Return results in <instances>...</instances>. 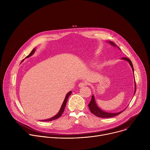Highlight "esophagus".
<instances>
[{
  "instance_id": "obj_1",
  "label": "esophagus",
  "mask_w": 150,
  "mask_h": 150,
  "mask_svg": "<svg viewBox=\"0 0 150 150\" xmlns=\"http://www.w3.org/2000/svg\"><path fill=\"white\" fill-rule=\"evenodd\" d=\"M87 85V83L85 82H80L79 84H78V87L81 88V87H83V86H85V85Z\"/></svg>"
}]
</instances>
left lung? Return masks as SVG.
I'll return each instance as SVG.
<instances>
[{"instance_id": "8db88e82", "label": "left lung", "mask_w": 150, "mask_h": 150, "mask_svg": "<svg viewBox=\"0 0 150 150\" xmlns=\"http://www.w3.org/2000/svg\"><path fill=\"white\" fill-rule=\"evenodd\" d=\"M109 43L114 46V47H117L119 49L120 48L117 46L116 45H115L114 42L113 41H109ZM121 59L122 60H126L128 63H129L130 66L132 68V71H133V73L134 74V67H133V65L132 63V62L131 61V60L129 59H127L126 57H122ZM134 94H135V92H136V83H135V91H134ZM88 107H89V109L91 111V112L94 114L95 116H97V117H101V118H109V117H115L117 115H119V114H120L122 112H123L126 108H125V109H124L122 111H120V112H117V113H110V112H106L105 111H103V110H101L100 108H98V106L97 105L96 102V99H95V97H94V96H92V97H91V100L88 104Z\"/></svg>"}]
</instances>
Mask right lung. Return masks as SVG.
Here are the masks:
<instances>
[{
	"label": "right lung",
	"instance_id": "1",
	"mask_svg": "<svg viewBox=\"0 0 150 150\" xmlns=\"http://www.w3.org/2000/svg\"><path fill=\"white\" fill-rule=\"evenodd\" d=\"M35 51V49L34 48V49H33V50L31 51V52L30 53V54L28 55L25 58H28V57L31 56L34 53ZM23 61H24V60H23ZM23 61H22V62H23ZM71 93H72V91H71L67 93V94L66 95V97H65V99H64V101H63V103H62V105H61V108H60V109L59 112H58L54 116H53V117H51V118H50V119H46V120H41V121H45V122H46V121H52V120H55V119H58L59 117H60V116H62V113H63L64 110H65V106H66V104H67V103L68 97H69V96L71 94Z\"/></svg>",
	"mask_w": 150,
	"mask_h": 150
}]
</instances>
